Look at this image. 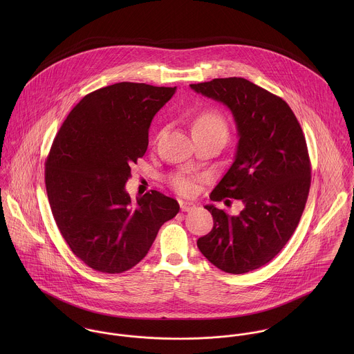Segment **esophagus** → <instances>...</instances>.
Returning <instances> with one entry per match:
<instances>
[{"mask_svg":"<svg viewBox=\"0 0 354 354\" xmlns=\"http://www.w3.org/2000/svg\"><path fill=\"white\" fill-rule=\"evenodd\" d=\"M180 208L181 211L187 212V211H192L196 208V203L187 202V201H180Z\"/></svg>","mask_w":354,"mask_h":354,"instance_id":"1","label":"esophagus"}]
</instances>
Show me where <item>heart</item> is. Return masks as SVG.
Returning a JSON list of instances; mask_svg holds the SVG:
<instances>
[{"mask_svg": "<svg viewBox=\"0 0 354 354\" xmlns=\"http://www.w3.org/2000/svg\"><path fill=\"white\" fill-rule=\"evenodd\" d=\"M196 131H218L226 135V122L223 117L215 110L201 113L192 125V132ZM171 187L181 195H191L195 191V183L191 177L184 174H174L170 177Z\"/></svg>", "mask_w": 354, "mask_h": 354, "instance_id": "obj_1", "label": "heart"}]
</instances>
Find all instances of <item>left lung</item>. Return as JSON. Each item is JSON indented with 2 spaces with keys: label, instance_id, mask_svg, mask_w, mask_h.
Here are the masks:
<instances>
[{
  "label": "left lung",
  "instance_id": "left-lung-1",
  "mask_svg": "<svg viewBox=\"0 0 354 354\" xmlns=\"http://www.w3.org/2000/svg\"><path fill=\"white\" fill-rule=\"evenodd\" d=\"M191 88L227 106L239 135L234 162L209 199L244 204L239 215L204 205L214 226L198 248L219 270L245 274L281 252L303 215L310 187L303 129L286 102L247 79H214Z\"/></svg>",
  "mask_w": 354,
  "mask_h": 354
}]
</instances>
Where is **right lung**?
I'll use <instances>...</instances> for the list:
<instances>
[{"label":"right lung","instance_id":"add662e5","mask_svg":"<svg viewBox=\"0 0 354 354\" xmlns=\"http://www.w3.org/2000/svg\"><path fill=\"white\" fill-rule=\"evenodd\" d=\"M174 93L129 82L103 87L72 109L54 138L45 170L51 212L72 252L97 271L136 266L180 209L158 191L132 203L125 189L153 115Z\"/></svg>","mask_w":354,"mask_h":354}]
</instances>
